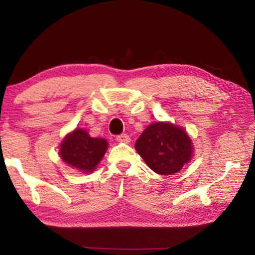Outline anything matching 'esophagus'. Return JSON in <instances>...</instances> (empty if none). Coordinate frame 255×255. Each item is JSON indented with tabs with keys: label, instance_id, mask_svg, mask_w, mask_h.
<instances>
[{
	"label": "esophagus",
	"instance_id": "1",
	"mask_svg": "<svg viewBox=\"0 0 255 255\" xmlns=\"http://www.w3.org/2000/svg\"><path fill=\"white\" fill-rule=\"evenodd\" d=\"M116 140L119 141V143H129L130 137H129L127 133H122V135H118L116 137Z\"/></svg>",
	"mask_w": 255,
	"mask_h": 255
}]
</instances>
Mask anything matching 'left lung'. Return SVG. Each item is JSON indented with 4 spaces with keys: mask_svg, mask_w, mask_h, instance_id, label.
<instances>
[{
    "mask_svg": "<svg viewBox=\"0 0 255 255\" xmlns=\"http://www.w3.org/2000/svg\"><path fill=\"white\" fill-rule=\"evenodd\" d=\"M135 148L149 169L162 175L179 172L192 156L188 133L170 123L149 125L137 139Z\"/></svg>",
    "mask_w": 255,
    "mask_h": 255,
    "instance_id": "1",
    "label": "left lung"
}]
</instances>
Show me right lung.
<instances>
[{"label":"right lung","instance_id":"obj_1","mask_svg":"<svg viewBox=\"0 0 255 255\" xmlns=\"http://www.w3.org/2000/svg\"><path fill=\"white\" fill-rule=\"evenodd\" d=\"M107 147L106 139L90 137L84 129L77 128L63 140L59 155L68 165L88 173L100 163Z\"/></svg>","mask_w":255,"mask_h":255}]
</instances>
